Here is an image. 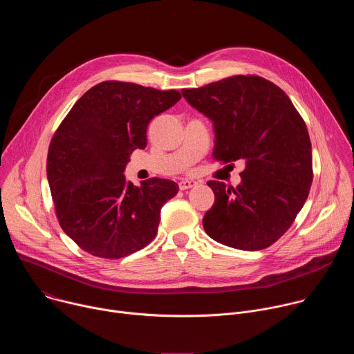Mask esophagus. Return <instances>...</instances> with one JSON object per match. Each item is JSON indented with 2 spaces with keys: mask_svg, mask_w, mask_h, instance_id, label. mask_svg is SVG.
Wrapping results in <instances>:
<instances>
[{
  "mask_svg": "<svg viewBox=\"0 0 354 354\" xmlns=\"http://www.w3.org/2000/svg\"><path fill=\"white\" fill-rule=\"evenodd\" d=\"M197 182L196 180H189V179H185V180H180L179 182V189L180 190H186V189H190L193 186H196Z\"/></svg>",
  "mask_w": 354,
  "mask_h": 354,
  "instance_id": "esophagus-1",
  "label": "esophagus"
}]
</instances>
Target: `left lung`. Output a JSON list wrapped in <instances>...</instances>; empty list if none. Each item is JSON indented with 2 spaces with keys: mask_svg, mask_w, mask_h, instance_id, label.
<instances>
[{
  "mask_svg": "<svg viewBox=\"0 0 354 354\" xmlns=\"http://www.w3.org/2000/svg\"><path fill=\"white\" fill-rule=\"evenodd\" d=\"M182 95L213 120L214 160L245 162L236 187L207 182L216 201L205 214V231L242 250L270 246L291 227L313 183L304 119L281 88L259 75H232Z\"/></svg>",
  "mask_w": 354,
  "mask_h": 354,
  "instance_id": "obj_1",
  "label": "left lung"
}]
</instances>
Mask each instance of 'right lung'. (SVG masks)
Returning a JSON list of instances; mask_svg holds the SVG:
<instances>
[{
	"mask_svg": "<svg viewBox=\"0 0 354 354\" xmlns=\"http://www.w3.org/2000/svg\"><path fill=\"white\" fill-rule=\"evenodd\" d=\"M179 91L104 81L88 89L60 123L47 153V180L63 231L88 254L120 259L147 246L161 207L179 186L151 178L134 186L123 175L145 148L148 123L172 108Z\"/></svg>",
	"mask_w": 354,
	"mask_h": 354,
	"instance_id": "add662e5",
	"label": "right lung"
}]
</instances>
